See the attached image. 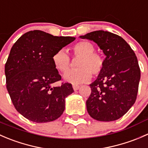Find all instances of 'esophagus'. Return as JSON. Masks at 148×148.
Returning a JSON list of instances; mask_svg holds the SVG:
<instances>
[{"label":"esophagus","instance_id":"esophagus-1","mask_svg":"<svg viewBox=\"0 0 148 148\" xmlns=\"http://www.w3.org/2000/svg\"><path fill=\"white\" fill-rule=\"evenodd\" d=\"M73 88L74 90H77L80 88V86H78V85H73Z\"/></svg>","mask_w":148,"mask_h":148}]
</instances>
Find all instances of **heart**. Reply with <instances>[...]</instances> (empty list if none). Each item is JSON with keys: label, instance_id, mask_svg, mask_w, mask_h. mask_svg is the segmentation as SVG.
Instances as JSON below:
<instances>
[{"label": "heart", "instance_id": "obj_1", "mask_svg": "<svg viewBox=\"0 0 148 148\" xmlns=\"http://www.w3.org/2000/svg\"><path fill=\"white\" fill-rule=\"evenodd\" d=\"M74 56L80 57L77 62V69L71 70L64 75L67 82L77 85L87 81L91 77V73L97 75L103 69L104 60L100 54L95 52V47L88 41L77 42L72 47ZM52 61L55 68L65 73L69 69L71 58L64 49H60L54 54Z\"/></svg>", "mask_w": 148, "mask_h": 148}]
</instances>
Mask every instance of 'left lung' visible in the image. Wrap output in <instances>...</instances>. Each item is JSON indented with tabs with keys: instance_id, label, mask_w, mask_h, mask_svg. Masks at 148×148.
I'll use <instances>...</instances> for the list:
<instances>
[{
	"instance_id": "1",
	"label": "left lung",
	"mask_w": 148,
	"mask_h": 148,
	"mask_svg": "<svg viewBox=\"0 0 148 148\" xmlns=\"http://www.w3.org/2000/svg\"><path fill=\"white\" fill-rule=\"evenodd\" d=\"M80 37L93 41L106 55L101 72L90 84L88 113L98 121L116 120L137 99L140 69L135 53L123 38L111 32L95 31Z\"/></svg>"
}]
</instances>
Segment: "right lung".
<instances>
[{
    "label": "right lung",
    "mask_w": 148,
    "mask_h": 148,
    "mask_svg": "<svg viewBox=\"0 0 148 148\" xmlns=\"http://www.w3.org/2000/svg\"><path fill=\"white\" fill-rule=\"evenodd\" d=\"M75 39L34 30L13 45L5 65L6 88L14 107L29 120L52 122L63 113L65 98L74 90L68 83L53 86L61 76L52 57Z\"/></svg>",
    "instance_id": "1"
}]
</instances>
